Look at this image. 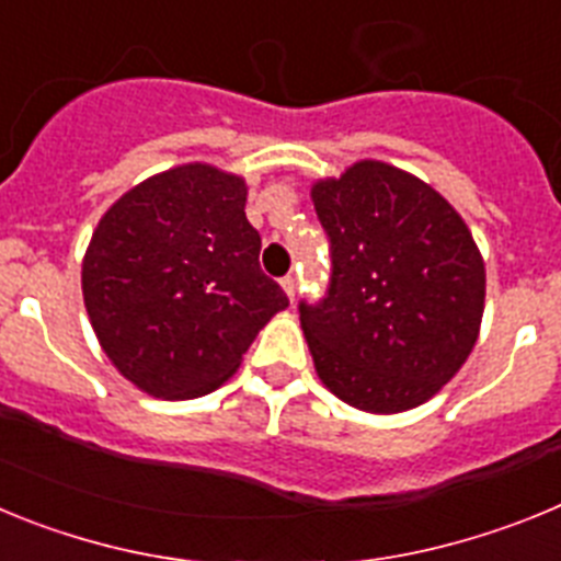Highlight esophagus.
<instances>
[{"instance_id": "obj_1", "label": "esophagus", "mask_w": 561, "mask_h": 561, "mask_svg": "<svg viewBox=\"0 0 561 561\" xmlns=\"http://www.w3.org/2000/svg\"><path fill=\"white\" fill-rule=\"evenodd\" d=\"M280 286H284V291L289 295V300H295V291H297V275H295V272H289V275L280 280Z\"/></svg>"}]
</instances>
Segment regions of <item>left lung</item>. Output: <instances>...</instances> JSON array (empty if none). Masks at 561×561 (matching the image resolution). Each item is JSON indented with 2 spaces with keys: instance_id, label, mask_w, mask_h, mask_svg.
Masks as SVG:
<instances>
[{
  "instance_id": "1",
  "label": "left lung",
  "mask_w": 561,
  "mask_h": 561,
  "mask_svg": "<svg viewBox=\"0 0 561 561\" xmlns=\"http://www.w3.org/2000/svg\"><path fill=\"white\" fill-rule=\"evenodd\" d=\"M331 277L300 325L317 376L351 408L401 413L433 399L478 342L485 270L440 193L388 162L311 187Z\"/></svg>"
}]
</instances>
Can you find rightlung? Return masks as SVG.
Here are the masks:
<instances>
[{"mask_svg":"<svg viewBox=\"0 0 561 561\" xmlns=\"http://www.w3.org/2000/svg\"><path fill=\"white\" fill-rule=\"evenodd\" d=\"M247 185L213 165L171 168L114 202L83 257V304L103 351L157 399H196L236 374L289 306L257 264Z\"/></svg>","mask_w":561,"mask_h":561,"instance_id":"add662e5","label":"right lung"}]
</instances>
